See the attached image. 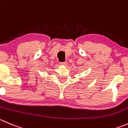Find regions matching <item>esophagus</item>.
Listing matches in <instances>:
<instances>
[{
    "label": "esophagus",
    "mask_w": 128,
    "mask_h": 128,
    "mask_svg": "<svg viewBox=\"0 0 128 128\" xmlns=\"http://www.w3.org/2000/svg\"><path fill=\"white\" fill-rule=\"evenodd\" d=\"M67 62H60V64L61 66H66L67 65Z\"/></svg>",
    "instance_id": "esophagus-1"
}]
</instances>
